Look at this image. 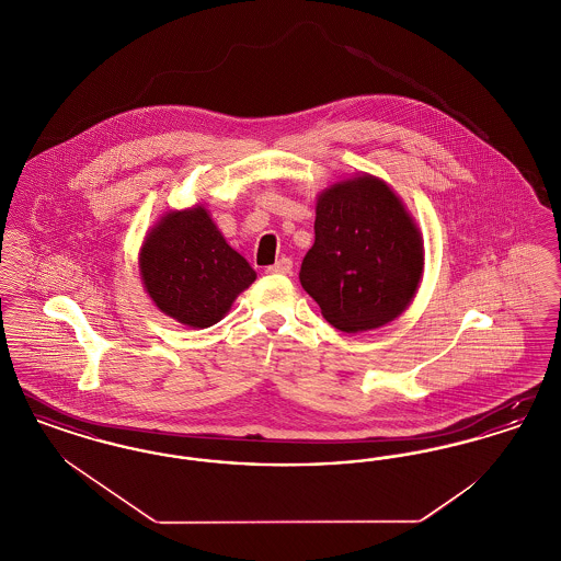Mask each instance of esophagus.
I'll list each match as a JSON object with an SVG mask.
<instances>
[{"label":"esophagus","instance_id":"esophagus-1","mask_svg":"<svg viewBox=\"0 0 561 561\" xmlns=\"http://www.w3.org/2000/svg\"><path fill=\"white\" fill-rule=\"evenodd\" d=\"M267 273H271V275H290L293 273V261L284 256L275 265L267 267Z\"/></svg>","mask_w":561,"mask_h":561}]
</instances>
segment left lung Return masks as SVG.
Here are the masks:
<instances>
[{"instance_id":"1","label":"left lung","mask_w":561,"mask_h":561,"mask_svg":"<svg viewBox=\"0 0 561 561\" xmlns=\"http://www.w3.org/2000/svg\"><path fill=\"white\" fill-rule=\"evenodd\" d=\"M423 261V238L400 197L364 174L321 193L316 243L298 277L330 325L364 332L401 316Z\"/></svg>"}]
</instances>
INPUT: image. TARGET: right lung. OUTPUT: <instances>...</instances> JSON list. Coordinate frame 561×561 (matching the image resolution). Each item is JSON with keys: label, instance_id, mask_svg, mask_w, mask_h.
Here are the masks:
<instances>
[{"label": "right lung", "instance_id": "obj_1", "mask_svg": "<svg viewBox=\"0 0 561 561\" xmlns=\"http://www.w3.org/2000/svg\"><path fill=\"white\" fill-rule=\"evenodd\" d=\"M140 275L158 309L191 328L222 320L256 279L202 206L161 218L142 243Z\"/></svg>", "mask_w": 561, "mask_h": 561}]
</instances>
